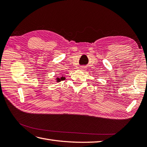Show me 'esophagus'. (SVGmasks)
I'll return each mask as SVG.
<instances>
[{
  "instance_id": "34e87169",
  "label": "esophagus",
  "mask_w": 147,
  "mask_h": 147,
  "mask_svg": "<svg viewBox=\"0 0 147 147\" xmlns=\"http://www.w3.org/2000/svg\"><path fill=\"white\" fill-rule=\"evenodd\" d=\"M80 69H81L82 70H83V71H84L85 69V67H82L81 68H80Z\"/></svg>"
}]
</instances>
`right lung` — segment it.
Here are the masks:
<instances>
[{
  "label": "right lung",
  "mask_w": 147,
  "mask_h": 147,
  "mask_svg": "<svg viewBox=\"0 0 147 147\" xmlns=\"http://www.w3.org/2000/svg\"><path fill=\"white\" fill-rule=\"evenodd\" d=\"M65 79V78L64 76H61L60 78H57V82H59L60 81H63V80H64Z\"/></svg>",
  "instance_id": "add662e5"
}]
</instances>
